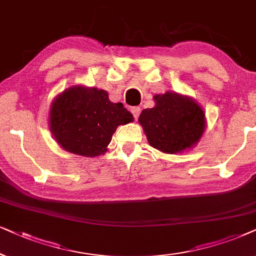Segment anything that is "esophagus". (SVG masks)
<instances>
[{
  "label": "esophagus",
  "instance_id": "obj_1",
  "mask_svg": "<svg viewBox=\"0 0 256 256\" xmlns=\"http://www.w3.org/2000/svg\"><path fill=\"white\" fill-rule=\"evenodd\" d=\"M131 112H132V114H134V117L137 119L139 117V114H140V108H138V106L131 108Z\"/></svg>",
  "mask_w": 256,
  "mask_h": 256
}]
</instances>
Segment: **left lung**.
<instances>
[{
	"label": "left lung",
	"mask_w": 256,
	"mask_h": 256,
	"mask_svg": "<svg viewBox=\"0 0 256 256\" xmlns=\"http://www.w3.org/2000/svg\"><path fill=\"white\" fill-rule=\"evenodd\" d=\"M153 100L154 106L142 110L138 118L148 144L168 154L194 148L206 130L202 108L192 97L174 91L156 94Z\"/></svg>",
	"instance_id": "8db88e82"
}]
</instances>
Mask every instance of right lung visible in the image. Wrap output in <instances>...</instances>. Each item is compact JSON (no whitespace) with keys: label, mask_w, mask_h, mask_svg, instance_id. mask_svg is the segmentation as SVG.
<instances>
[{"label":"right lung","mask_w":256,"mask_h":256,"mask_svg":"<svg viewBox=\"0 0 256 256\" xmlns=\"http://www.w3.org/2000/svg\"><path fill=\"white\" fill-rule=\"evenodd\" d=\"M134 119L122 103L110 102L105 90L74 85L51 103L49 128L54 140L66 151L94 158L108 151L119 125Z\"/></svg>","instance_id":"add662e5"}]
</instances>
